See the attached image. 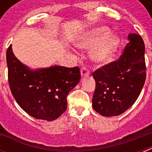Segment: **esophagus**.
Returning <instances> with one entry per match:
<instances>
[{"label":"esophagus","instance_id":"34e87169","mask_svg":"<svg viewBox=\"0 0 152 152\" xmlns=\"http://www.w3.org/2000/svg\"><path fill=\"white\" fill-rule=\"evenodd\" d=\"M80 73H81V76H85L89 74V71H88V69H87V68L83 67L80 70Z\"/></svg>","mask_w":152,"mask_h":152}]
</instances>
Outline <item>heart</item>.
<instances>
[{
    "label": "heart",
    "instance_id": "heart-1",
    "mask_svg": "<svg viewBox=\"0 0 152 152\" xmlns=\"http://www.w3.org/2000/svg\"><path fill=\"white\" fill-rule=\"evenodd\" d=\"M110 32L107 27H95L80 35L74 44L82 50L97 47L91 54V60L97 64H106L112 61L120 43L119 37L116 34L110 36Z\"/></svg>",
    "mask_w": 152,
    "mask_h": 152
}]
</instances>
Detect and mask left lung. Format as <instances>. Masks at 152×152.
I'll return each mask as SVG.
<instances>
[{"instance_id": "8db88e82", "label": "left lung", "mask_w": 152, "mask_h": 152, "mask_svg": "<svg viewBox=\"0 0 152 152\" xmlns=\"http://www.w3.org/2000/svg\"><path fill=\"white\" fill-rule=\"evenodd\" d=\"M129 43L117 61L93 72L95 91L92 106L105 117L118 116L134 104L146 79L145 46L141 36L129 34Z\"/></svg>"}]
</instances>
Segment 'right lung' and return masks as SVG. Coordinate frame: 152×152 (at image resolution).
<instances>
[{
    "instance_id": "obj_1",
    "label": "right lung",
    "mask_w": 152,
    "mask_h": 152,
    "mask_svg": "<svg viewBox=\"0 0 152 152\" xmlns=\"http://www.w3.org/2000/svg\"><path fill=\"white\" fill-rule=\"evenodd\" d=\"M8 83L19 106L33 118L51 121L67 109V95L80 80L79 67L53 65L31 69L13 53L12 45L6 53Z\"/></svg>"
}]
</instances>
